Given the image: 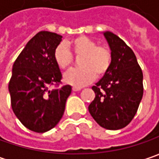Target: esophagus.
<instances>
[{
    "mask_svg": "<svg viewBox=\"0 0 159 159\" xmlns=\"http://www.w3.org/2000/svg\"><path fill=\"white\" fill-rule=\"evenodd\" d=\"M81 89H82L81 87H73V88H72V90L76 92V91H80Z\"/></svg>",
    "mask_w": 159,
    "mask_h": 159,
    "instance_id": "34e87169",
    "label": "esophagus"
}]
</instances>
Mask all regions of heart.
Masks as SVG:
<instances>
[{
  "mask_svg": "<svg viewBox=\"0 0 159 159\" xmlns=\"http://www.w3.org/2000/svg\"><path fill=\"white\" fill-rule=\"evenodd\" d=\"M66 45L74 55H81L79 60L80 67L71 69L64 74V80L67 84L81 87L92 82L95 75L98 78L105 75L110 69L112 57L106 47L97 45L95 40L87 36L75 37ZM68 48L61 43L53 53L56 64L63 70L69 68L73 61V56Z\"/></svg>",
  "mask_w": 159,
  "mask_h": 159,
  "instance_id": "b5f03b06",
  "label": "heart"
}]
</instances>
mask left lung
Instances as JSON below:
<instances>
[{
  "label": "left lung",
  "instance_id": "left-lung-1",
  "mask_svg": "<svg viewBox=\"0 0 159 159\" xmlns=\"http://www.w3.org/2000/svg\"><path fill=\"white\" fill-rule=\"evenodd\" d=\"M111 51L109 70L95 86L94 101L89 106L102 127L118 130L128 125L136 114L143 95V70L131 48L119 36L103 33Z\"/></svg>",
  "mask_w": 159,
  "mask_h": 159
}]
</instances>
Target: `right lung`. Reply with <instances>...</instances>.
I'll list each match as a JSON object with an SVG mask.
<instances>
[{"mask_svg":"<svg viewBox=\"0 0 159 159\" xmlns=\"http://www.w3.org/2000/svg\"><path fill=\"white\" fill-rule=\"evenodd\" d=\"M62 36L41 31L27 42L16 59L9 91L12 110L23 125L31 131L45 133L62 119L71 87H58L62 73L54 57Z\"/></svg>","mask_w":159,"mask_h":159,"instance_id":"1","label":"right lung"}]
</instances>
